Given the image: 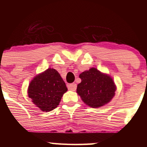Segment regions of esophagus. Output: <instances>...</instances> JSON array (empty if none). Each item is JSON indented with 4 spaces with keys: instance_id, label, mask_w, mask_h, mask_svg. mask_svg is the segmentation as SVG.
I'll use <instances>...</instances> for the list:
<instances>
[{
    "instance_id": "obj_1",
    "label": "esophagus",
    "mask_w": 147,
    "mask_h": 147,
    "mask_svg": "<svg viewBox=\"0 0 147 147\" xmlns=\"http://www.w3.org/2000/svg\"><path fill=\"white\" fill-rule=\"evenodd\" d=\"M68 90H72V91H75L76 89H77V84L73 83V84H70L68 86Z\"/></svg>"
}]
</instances>
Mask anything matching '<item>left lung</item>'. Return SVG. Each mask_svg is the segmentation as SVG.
<instances>
[{"mask_svg": "<svg viewBox=\"0 0 147 147\" xmlns=\"http://www.w3.org/2000/svg\"><path fill=\"white\" fill-rule=\"evenodd\" d=\"M82 79L77 92L82 101L92 108H98L111 102L115 95L116 86L110 75L91 68L79 75Z\"/></svg>", "mask_w": 147, "mask_h": 147, "instance_id": "left-lung-1", "label": "left lung"}]
</instances>
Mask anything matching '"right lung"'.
<instances>
[{
    "instance_id": "1",
    "label": "right lung",
    "mask_w": 147,
    "mask_h": 147,
    "mask_svg": "<svg viewBox=\"0 0 147 147\" xmlns=\"http://www.w3.org/2000/svg\"><path fill=\"white\" fill-rule=\"evenodd\" d=\"M67 90L59 73L55 69L48 68L34 77L28 93L34 104L43 112H49L57 107Z\"/></svg>"
}]
</instances>
